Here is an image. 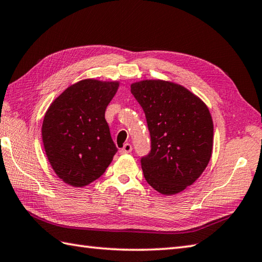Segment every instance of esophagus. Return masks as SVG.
<instances>
[{"label": "esophagus", "instance_id": "obj_1", "mask_svg": "<svg viewBox=\"0 0 262 262\" xmlns=\"http://www.w3.org/2000/svg\"><path fill=\"white\" fill-rule=\"evenodd\" d=\"M132 150H133L132 145L129 144V143H126V144L122 146V148L120 150V153H121V155H127V153L132 152Z\"/></svg>", "mask_w": 262, "mask_h": 262}]
</instances>
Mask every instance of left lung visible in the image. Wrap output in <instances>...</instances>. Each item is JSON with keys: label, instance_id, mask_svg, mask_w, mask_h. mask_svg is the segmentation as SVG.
<instances>
[{"label": "left lung", "instance_id": "obj_1", "mask_svg": "<svg viewBox=\"0 0 262 262\" xmlns=\"http://www.w3.org/2000/svg\"><path fill=\"white\" fill-rule=\"evenodd\" d=\"M144 110L151 152L142 158L148 185L163 195L184 191L207 168L212 155L213 122L207 104L185 87L161 79L130 85Z\"/></svg>", "mask_w": 262, "mask_h": 262}]
</instances>
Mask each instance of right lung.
I'll list each match as a JSON object with an SVG mask.
<instances>
[{
	"label": "right lung",
	"mask_w": 262,
	"mask_h": 262,
	"mask_svg": "<svg viewBox=\"0 0 262 262\" xmlns=\"http://www.w3.org/2000/svg\"><path fill=\"white\" fill-rule=\"evenodd\" d=\"M119 81L83 79L51 103L42 125V140L51 167L61 181L84 187L103 175L117 147L104 118Z\"/></svg>",
	"instance_id": "obj_1"
}]
</instances>
